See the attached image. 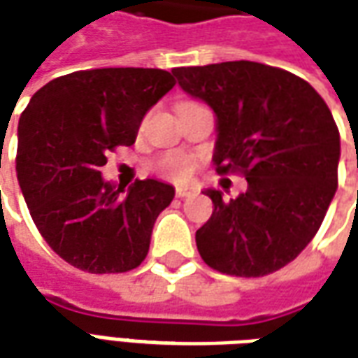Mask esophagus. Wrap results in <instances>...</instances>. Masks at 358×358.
<instances>
[{"label": "esophagus", "mask_w": 358, "mask_h": 358, "mask_svg": "<svg viewBox=\"0 0 358 358\" xmlns=\"http://www.w3.org/2000/svg\"><path fill=\"white\" fill-rule=\"evenodd\" d=\"M197 194V189L195 187H176V197H180V199H184V197H189V195H195Z\"/></svg>", "instance_id": "esophagus-1"}]
</instances>
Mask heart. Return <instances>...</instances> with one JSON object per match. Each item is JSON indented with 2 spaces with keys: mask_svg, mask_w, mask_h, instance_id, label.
<instances>
[{
  "mask_svg": "<svg viewBox=\"0 0 358 358\" xmlns=\"http://www.w3.org/2000/svg\"><path fill=\"white\" fill-rule=\"evenodd\" d=\"M194 161L184 153H164L155 161V171L172 182H186L194 174Z\"/></svg>",
  "mask_w": 358,
  "mask_h": 358,
  "instance_id": "1",
  "label": "heart"
}]
</instances>
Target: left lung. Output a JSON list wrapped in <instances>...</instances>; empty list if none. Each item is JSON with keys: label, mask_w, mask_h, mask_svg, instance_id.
Listing matches in <instances>:
<instances>
[{"label": "left lung", "mask_w": 358, "mask_h": 358, "mask_svg": "<svg viewBox=\"0 0 358 358\" xmlns=\"http://www.w3.org/2000/svg\"><path fill=\"white\" fill-rule=\"evenodd\" d=\"M172 74L217 113L218 174L248 180L230 201L205 192L215 210L195 232L199 255L230 276L284 268L316 236L338 187L339 130L328 105L307 80L253 61Z\"/></svg>", "instance_id": "1"}]
</instances>
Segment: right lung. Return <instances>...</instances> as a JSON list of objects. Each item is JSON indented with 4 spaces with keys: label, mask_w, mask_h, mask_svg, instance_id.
<instances>
[{
    "label": "right lung",
    "mask_w": 358,
    "mask_h": 358,
    "mask_svg": "<svg viewBox=\"0 0 358 358\" xmlns=\"http://www.w3.org/2000/svg\"><path fill=\"white\" fill-rule=\"evenodd\" d=\"M161 69H94L59 76L32 95L19 122L17 178L38 232L63 261L92 274H118L148 257L159 213L174 187L103 182L99 166L132 145L143 115L172 86Z\"/></svg>",
    "instance_id": "add662e5"
}]
</instances>
